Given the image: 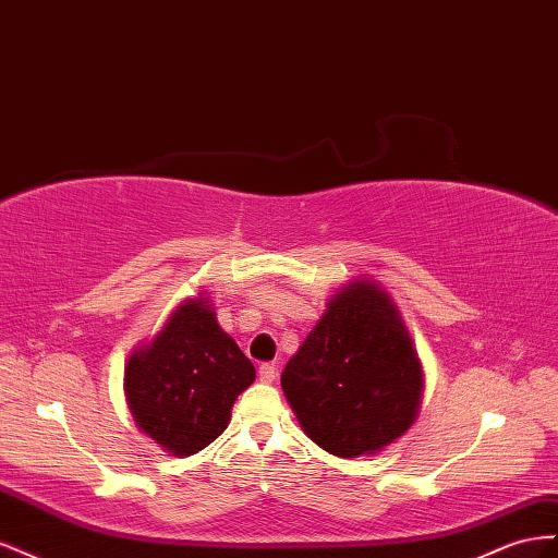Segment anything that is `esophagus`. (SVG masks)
<instances>
[{
  "label": "esophagus",
  "mask_w": 558,
  "mask_h": 558,
  "mask_svg": "<svg viewBox=\"0 0 558 558\" xmlns=\"http://www.w3.org/2000/svg\"><path fill=\"white\" fill-rule=\"evenodd\" d=\"M259 378H262V384H274V380L278 378L276 364H262V367H259Z\"/></svg>",
  "instance_id": "1"
}]
</instances>
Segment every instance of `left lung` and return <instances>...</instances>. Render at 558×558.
Instances as JSON below:
<instances>
[{
  "mask_svg": "<svg viewBox=\"0 0 558 558\" xmlns=\"http://www.w3.org/2000/svg\"><path fill=\"white\" fill-rule=\"evenodd\" d=\"M280 384L317 447L357 458L416 421L423 369L392 299L364 278L333 294Z\"/></svg>",
  "mask_w": 558,
  "mask_h": 558,
  "instance_id": "1",
  "label": "left lung"
}]
</instances>
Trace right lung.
<instances>
[{"instance_id":"1","label":"right lung","mask_w":558,"mask_h":558,"mask_svg":"<svg viewBox=\"0 0 558 558\" xmlns=\"http://www.w3.org/2000/svg\"><path fill=\"white\" fill-rule=\"evenodd\" d=\"M254 380V364L217 325L205 296L174 308L154 341L129 357L125 397L137 427L172 456L208 447Z\"/></svg>"}]
</instances>
